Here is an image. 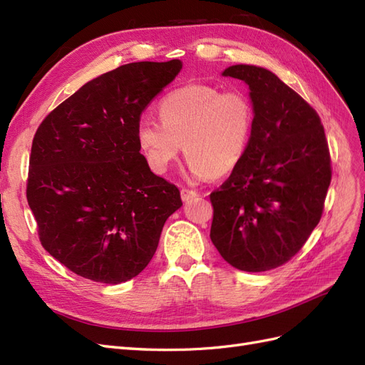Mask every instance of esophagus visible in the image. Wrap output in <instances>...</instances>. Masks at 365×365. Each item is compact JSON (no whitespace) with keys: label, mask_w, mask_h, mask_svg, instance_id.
Wrapping results in <instances>:
<instances>
[{"label":"esophagus","mask_w":365,"mask_h":365,"mask_svg":"<svg viewBox=\"0 0 365 365\" xmlns=\"http://www.w3.org/2000/svg\"><path fill=\"white\" fill-rule=\"evenodd\" d=\"M196 196H197V193H196L195 190H189V189H182V190H181V200H182L184 202L193 200V197H196Z\"/></svg>","instance_id":"34e87169"}]
</instances>
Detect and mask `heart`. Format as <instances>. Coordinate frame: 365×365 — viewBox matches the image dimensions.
Returning <instances> with one entry per match:
<instances>
[{"label": "heart", "mask_w": 365, "mask_h": 365, "mask_svg": "<svg viewBox=\"0 0 365 365\" xmlns=\"http://www.w3.org/2000/svg\"><path fill=\"white\" fill-rule=\"evenodd\" d=\"M163 121L141 118L137 145L152 172L164 175L184 152L193 180L220 178L233 172L250 148L254 106L237 90L220 91L204 83L185 85L160 103Z\"/></svg>", "instance_id": "b5f03b06"}]
</instances>
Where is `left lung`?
I'll list each match as a JSON object with an SVG mask.
<instances>
[{
    "mask_svg": "<svg viewBox=\"0 0 365 365\" xmlns=\"http://www.w3.org/2000/svg\"><path fill=\"white\" fill-rule=\"evenodd\" d=\"M222 76L248 85L256 121L244 160L210 195V239L231 267L269 271L295 256L322 219L332 178L327 140L315 109L272 71L239 63Z\"/></svg>",
    "mask_w": 365,
    "mask_h": 365,
    "instance_id": "1",
    "label": "left lung"
}]
</instances>
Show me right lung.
Here are the masks:
<instances>
[{"label":"right lung","instance_id":"add662e5","mask_svg":"<svg viewBox=\"0 0 365 365\" xmlns=\"http://www.w3.org/2000/svg\"><path fill=\"white\" fill-rule=\"evenodd\" d=\"M182 68L132 62L86 82L46 117L31 143L27 201L42 247L88 280L135 277L182 205L150 172L135 130L141 113Z\"/></svg>","mask_w":365,"mask_h":365}]
</instances>
